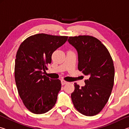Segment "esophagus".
<instances>
[{"mask_svg": "<svg viewBox=\"0 0 129 129\" xmlns=\"http://www.w3.org/2000/svg\"><path fill=\"white\" fill-rule=\"evenodd\" d=\"M68 83V82L65 81L64 80H61V84L62 85H65V84H67Z\"/></svg>", "mask_w": 129, "mask_h": 129, "instance_id": "34e87169", "label": "esophagus"}]
</instances>
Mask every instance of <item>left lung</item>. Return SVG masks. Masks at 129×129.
Masks as SVG:
<instances>
[{
  "label": "left lung",
  "mask_w": 129,
  "mask_h": 129,
  "mask_svg": "<svg viewBox=\"0 0 129 129\" xmlns=\"http://www.w3.org/2000/svg\"><path fill=\"white\" fill-rule=\"evenodd\" d=\"M68 41L77 52L78 70L89 77L81 88L75 83L72 102L82 114L93 116L102 110L112 93L114 79L112 57L103 44L93 36L69 37Z\"/></svg>",
  "instance_id": "8db88e82"
}]
</instances>
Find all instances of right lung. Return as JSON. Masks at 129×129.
<instances>
[{
	"instance_id": "right-lung-1",
	"label": "right lung",
	"mask_w": 129,
	"mask_h": 129,
	"mask_svg": "<svg viewBox=\"0 0 129 129\" xmlns=\"http://www.w3.org/2000/svg\"><path fill=\"white\" fill-rule=\"evenodd\" d=\"M68 38L36 34L26 39L17 50L15 65L17 89L26 108L35 114L48 112L56 104L61 88L60 80L44 74L51 63L52 53Z\"/></svg>"
}]
</instances>
